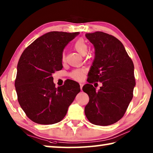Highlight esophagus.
I'll list each match as a JSON object with an SVG mask.
<instances>
[{"label":"esophagus","instance_id":"34e87169","mask_svg":"<svg viewBox=\"0 0 153 153\" xmlns=\"http://www.w3.org/2000/svg\"><path fill=\"white\" fill-rule=\"evenodd\" d=\"M79 85H80V88H81V90H82V87L84 86V84H83L82 83H80Z\"/></svg>","mask_w":153,"mask_h":153}]
</instances>
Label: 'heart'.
I'll list each match as a JSON object with an SVG mask.
<instances>
[{
    "label": "heart",
    "instance_id": "heart-1",
    "mask_svg": "<svg viewBox=\"0 0 153 153\" xmlns=\"http://www.w3.org/2000/svg\"><path fill=\"white\" fill-rule=\"evenodd\" d=\"M74 48L77 53H79L82 55H86L88 50V45L83 39H78L76 40L74 44ZM65 54L63 52L62 53V60L65 61ZM69 76H70L71 78L74 79L80 80L83 79V77H84V72L81 69H75V70L71 72Z\"/></svg>",
    "mask_w": 153,
    "mask_h": 153
}]
</instances>
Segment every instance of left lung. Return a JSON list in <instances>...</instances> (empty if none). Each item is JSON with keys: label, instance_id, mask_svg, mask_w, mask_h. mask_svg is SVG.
<instances>
[{"label": "left lung", "instance_id": "left-lung-1", "mask_svg": "<svg viewBox=\"0 0 153 153\" xmlns=\"http://www.w3.org/2000/svg\"><path fill=\"white\" fill-rule=\"evenodd\" d=\"M95 48V57L88 73L89 84L83 91L89 102L85 115L90 123L109 126L121 120L133 98L136 86L133 61L117 38L102 32L86 34ZM102 82L98 91L91 84Z\"/></svg>", "mask_w": 153, "mask_h": 153}]
</instances>
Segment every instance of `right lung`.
I'll use <instances>...</instances> for the list:
<instances>
[{"mask_svg":"<svg viewBox=\"0 0 153 153\" xmlns=\"http://www.w3.org/2000/svg\"><path fill=\"white\" fill-rule=\"evenodd\" d=\"M79 33L48 32L33 41L21 55L15 90L21 107L33 122L49 125L61 121L80 92L79 85L71 79L55 88L52 76L63 68V49Z\"/></svg>","mask_w":153,"mask_h":153,"instance_id":"obj_1","label":"right lung"}]
</instances>
